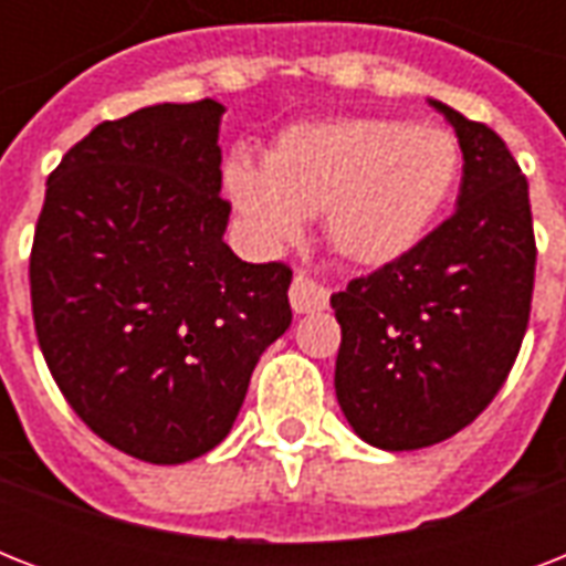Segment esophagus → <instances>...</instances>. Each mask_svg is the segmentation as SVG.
<instances>
[{
  "mask_svg": "<svg viewBox=\"0 0 566 566\" xmlns=\"http://www.w3.org/2000/svg\"><path fill=\"white\" fill-rule=\"evenodd\" d=\"M328 305L326 287H319L317 282H311L308 275H296L291 284V308L296 314H317Z\"/></svg>",
  "mask_w": 566,
  "mask_h": 566,
  "instance_id": "1",
  "label": "esophagus"
}]
</instances>
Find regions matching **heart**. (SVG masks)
<instances>
[{
    "mask_svg": "<svg viewBox=\"0 0 566 566\" xmlns=\"http://www.w3.org/2000/svg\"><path fill=\"white\" fill-rule=\"evenodd\" d=\"M461 176L449 128L353 117L284 128L266 164H226L231 202L264 247L293 243L305 217L326 213L332 247L361 266H387L429 238Z\"/></svg>",
    "mask_w": 566,
    "mask_h": 566,
    "instance_id": "heart-1",
    "label": "heart"
}]
</instances>
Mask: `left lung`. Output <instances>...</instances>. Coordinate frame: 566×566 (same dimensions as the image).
<instances>
[{
	"label": "left lung",
	"instance_id": "1",
	"mask_svg": "<svg viewBox=\"0 0 566 566\" xmlns=\"http://www.w3.org/2000/svg\"><path fill=\"white\" fill-rule=\"evenodd\" d=\"M464 155L458 208L411 255L332 293L335 390L387 452L434 447L479 417L520 353L535 287L528 181L493 128L429 99Z\"/></svg>",
	"mask_w": 566,
	"mask_h": 566
}]
</instances>
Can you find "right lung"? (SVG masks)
<instances>
[{"mask_svg":"<svg viewBox=\"0 0 566 566\" xmlns=\"http://www.w3.org/2000/svg\"><path fill=\"white\" fill-rule=\"evenodd\" d=\"M220 102L99 123L46 181L31 314L61 394L93 434L185 464L231 431L252 370L291 326L293 273L222 240Z\"/></svg>","mask_w":566,"mask_h":566,"instance_id":"1","label":"right lung"}]
</instances>
